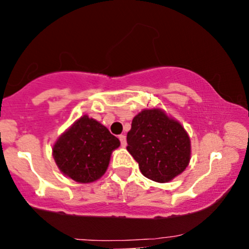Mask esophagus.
<instances>
[{
  "label": "esophagus",
  "instance_id": "1",
  "mask_svg": "<svg viewBox=\"0 0 249 249\" xmlns=\"http://www.w3.org/2000/svg\"><path fill=\"white\" fill-rule=\"evenodd\" d=\"M119 141H121V145L123 147L126 146V137H125L124 134H121V136H119Z\"/></svg>",
  "mask_w": 249,
  "mask_h": 249
}]
</instances>
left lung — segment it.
Masks as SVG:
<instances>
[{
    "label": "left lung",
    "instance_id": "1",
    "mask_svg": "<svg viewBox=\"0 0 249 249\" xmlns=\"http://www.w3.org/2000/svg\"><path fill=\"white\" fill-rule=\"evenodd\" d=\"M126 141L127 151L138 162L142 176L153 181H170L190 162L187 132L158 108L144 110L134 117Z\"/></svg>",
    "mask_w": 249,
    "mask_h": 249
}]
</instances>
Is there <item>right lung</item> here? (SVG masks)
I'll list each match as a JSON object with an SVG mask.
<instances>
[{
  "label": "right lung",
  "mask_w": 249,
  "mask_h": 249,
  "mask_svg": "<svg viewBox=\"0 0 249 249\" xmlns=\"http://www.w3.org/2000/svg\"><path fill=\"white\" fill-rule=\"evenodd\" d=\"M117 137L95 119L83 116L53 145V158L63 173L78 182H92L105 173Z\"/></svg>",
  "instance_id": "right-lung-1"
}]
</instances>
